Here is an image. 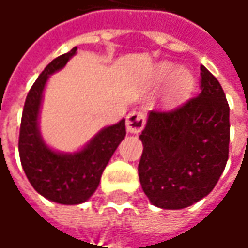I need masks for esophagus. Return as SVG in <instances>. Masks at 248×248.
I'll list each match as a JSON object with an SVG mask.
<instances>
[{
  "mask_svg": "<svg viewBox=\"0 0 248 248\" xmlns=\"http://www.w3.org/2000/svg\"><path fill=\"white\" fill-rule=\"evenodd\" d=\"M146 124V114L140 110H132L127 116V131L131 134H139Z\"/></svg>",
  "mask_w": 248,
  "mask_h": 248,
  "instance_id": "obj_1",
  "label": "esophagus"
}]
</instances>
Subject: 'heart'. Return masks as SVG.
Listing matches in <instances>:
<instances>
[{
    "label": "heart",
    "mask_w": 248,
    "mask_h": 248,
    "mask_svg": "<svg viewBox=\"0 0 248 248\" xmlns=\"http://www.w3.org/2000/svg\"><path fill=\"white\" fill-rule=\"evenodd\" d=\"M158 81H166V98L167 101H177L184 98L193 90L194 77L190 70L179 67L175 70L173 63H162L156 67Z\"/></svg>",
    "instance_id": "heart-1"
}]
</instances>
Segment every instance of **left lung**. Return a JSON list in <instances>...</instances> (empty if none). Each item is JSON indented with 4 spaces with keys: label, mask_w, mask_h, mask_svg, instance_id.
Here are the masks:
<instances>
[{
    "label": "left lung",
    "mask_w": 248,
    "mask_h": 248,
    "mask_svg": "<svg viewBox=\"0 0 248 248\" xmlns=\"http://www.w3.org/2000/svg\"><path fill=\"white\" fill-rule=\"evenodd\" d=\"M200 93L171 112L150 110L139 136L141 189L153 205L182 209L212 192L228 160L230 107L201 66Z\"/></svg>",
    "instance_id": "left-lung-1"
}]
</instances>
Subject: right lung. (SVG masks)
<instances>
[{
    "label": "right lung",
    "mask_w": 248,
    "mask_h": 248,
    "mask_svg": "<svg viewBox=\"0 0 248 248\" xmlns=\"http://www.w3.org/2000/svg\"><path fill=\"white\" fill-rule=\"evenodd\" d=\"M77 54V47L47 64L31 88L24 105L18 153L27 178L36 192L49 201L78 205L88 201L100 185L102 171L125 138V119L102 128L75 153L55 151L40 134L43 93L49 75L62 70Z\"/></svg>",
    "instance_id": "right-lung-1"
}]
</instances>
